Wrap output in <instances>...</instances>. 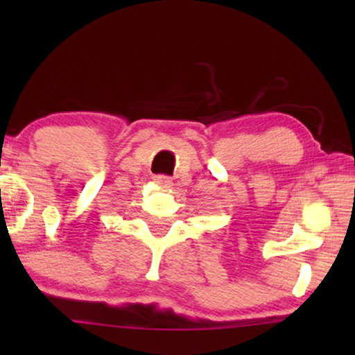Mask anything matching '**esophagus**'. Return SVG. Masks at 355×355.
Wrapping results in <instances>:
<instances>
[{
  "label": "esophagus",
  "instance_id": "obj_1",
  "mask_svg": "<svg viewBox=\"0 0 355 355\" xmlns=\"http://www.w3.org/2000/svg\"><path fill=\"white\" fill-rule=\"evenodd\" d=\"M155 182H157L158 186L164 187V189H169V187L173 186V181L169 178H166V176H157V178H155Z\"/></svg>",
  "mask_w": 355,
  "mask_h": 355
}]
</instances>
